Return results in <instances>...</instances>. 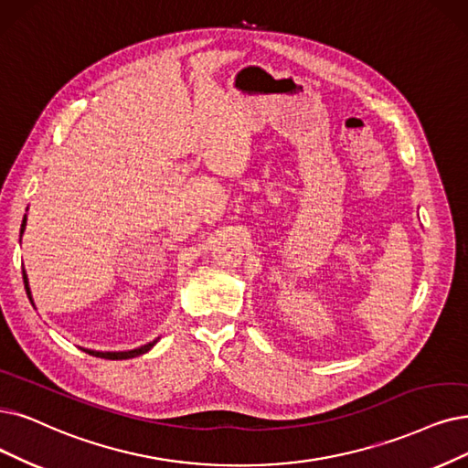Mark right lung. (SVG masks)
<instances>
[{
  "label": "right lung",
  "instance_id": "add662e5",
  "mask_svg": "<svg viewBox=\"0 0 468 468\" xmlns=\"http://www.w3.org/2000/svg\"><path fill=\"white\" fill-rule=\"evenodd\" d=\"M27 211H28V209H27ZM25 229H27V215L23 217V224H21V238H23V234H25ZM18 241H21V239H18ZM23 280H25V288H27V293H28L30 303L34 305L32 292H30V284H28V274H27V271H25V269H23ZM34 307H36V305H34ZM157 342H159V338H155L154 342H149V344H144V346H140V347H136V349H126V351H96V349H86V347H80V349H82V351H86V353H90V355H93V357L111 359V361H122V359H134V357H138V355L147 353V351L152 349Z\"/></svg>",
  "mask_w": 468,
  "mask_h": 468
}]
</instances>
